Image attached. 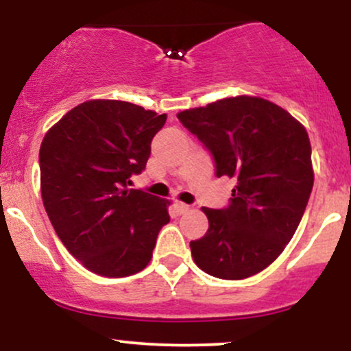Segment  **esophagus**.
Returning <instances> with one entry per match:
<instances>
[{"label": "esophagus", "instance_id": "34e87169", "mask_svg": "<svg viewBox=\"0 0 351 351\" xmlns=\"http://www.w3.org/2000/svg\"><path fill=\"white\" fill-rule=\"evenodd\" d=\"M173 206H175V211H176V215H183V213H186L188 209H189L188 204H184V203H180V201H176V203L173 204Z\"/></svg>", "mask_w": 351, "mask_h": 351}]
</instances>
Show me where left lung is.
<instances>
[{"mask_svg":"<svg viewBox=\"0 0 351 351\" xmlns=\"http://www.w3.org/2000/svg\"><path fill=\"white\" fill-rule=\"evenodd\" d=\"M211 153L216 176L236 178L226 208H201L209 228L191 241L201 271L239 280L272 264L292 239L313 186L307 132L276 104L223 99L178 114Z\"/></svg>","mask_w":351,"mask_h":351,"instance_id":"8db88e82","label":"left lung"}]
</instances>
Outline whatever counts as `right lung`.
Returning a JSON list of instances; mask_svg holds the SVG:
<instances>
[{
	"label": "right lung",
	"mask_w": 351,
	"mask_h": 351,
	"mask_svg": "<svg viewBox=\"0 0 351 351\" xmlns=\"http://www.w3.org/2000/svg\"><path fill=\"white\" fill-rule=\"evenodd\" d=\"M167 115L122 100H88L47 132L39 150L43 203L75 259L104 277H127L150 263L168 201L128 189Z\"/></svg>",
	"instance_id": "add662e5"
}]
</instances>
